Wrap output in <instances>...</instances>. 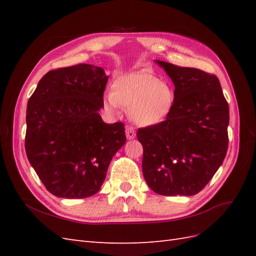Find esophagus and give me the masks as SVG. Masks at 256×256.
Listing matches in <instances>:
<instances>
[{
  "label": "esophagus",
  "instance_id": "obj_1",
  "mask_svg": "<svg viewBox=\"0 0 256 256\" xmlns=\"http://www.w3.org/2000/svg\"><path fill=\"white\" fill-rule=\"evenodd\" d=\"M125 133H126V138L128 140H133L135 138V131L133 126H131V125H128V126H126V130H125Z\"/></svg>",
  "mask_w": 256,
  "mask_h": 256
}]
</instances>
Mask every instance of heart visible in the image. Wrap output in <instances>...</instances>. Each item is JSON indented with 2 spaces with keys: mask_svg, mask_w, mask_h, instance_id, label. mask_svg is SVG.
Returning a JSON list of instances; mask_svg holds the SVG:
<instances>
[{
  "mask_svg": "<svg viewBox=\"0 0 256 256\" xmlns=\"http://www.w3.org/2000/svg\"><path fill=\"white\" fill-rule=\"evenodd\" d=\"M172 102L170 86L145 70L120 77L113 84V91L106 92L103 98L106 111L118 113L122 106L140 125L160 122L170 111Z\"/></svg>",
  "mask_w": 256,
  "mask_h": 256,
  "instance_id": "heart-1",
  "label": "heart"
}]
</instances>
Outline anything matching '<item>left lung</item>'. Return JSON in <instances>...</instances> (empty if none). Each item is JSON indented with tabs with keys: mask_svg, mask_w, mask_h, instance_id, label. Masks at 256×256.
<instances>
[{
	"mask_svg": "<svg viewBox=\"0 0 256 256\" xmlns=\"http://www.w3.org/2000/svg\"><path fill=\"white\" fill-rule=\"evenodd\" d=\"M175 84L165 121L138 130L143 175L162 196L201 192L226 155L229 104L216 74L157 60Z\"/></svg>",
	"mask_w": 256,
	"mask_h": 256,
	"instance_id": "1",
	"label": "left lung"
}]
</instances>
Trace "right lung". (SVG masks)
Returning <instances> with one entry per match:
<instances>
[{
    "instance_id": "right-lung-1",
    "label": "right lung",
    "mask_w": 256,
    "mask_h": 256,
    "mask_svg": "<svg viewBox=\"0 0 256 256\" xmlns=\"http://www.w3.org/2000/svg\"><path fill=\"white\" fill-rule=\"evenodd\" d=\"M106 82L104 70L92 64L52 69L27 103V158L56 197L96 194L112 157L126 142L124 124H106L99 114Z\"/></svg>"
}]
</instances>
